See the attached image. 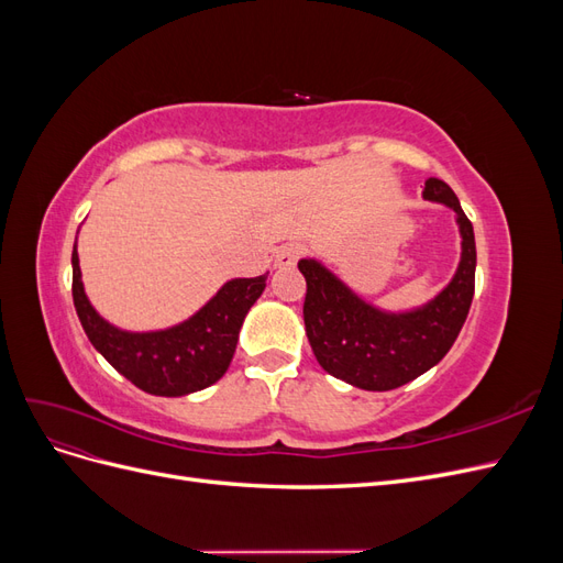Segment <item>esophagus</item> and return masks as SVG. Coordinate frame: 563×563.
I'll return each instance as SVG.
<instances>
[{"mask_svg":"<svg viewBox=\"0 0 563 563\" xmlns=\"http://www.w3.org/2000/svg\"><path fill=\"white\" fill-rule=\"evenodd\" d=\"M300 255H302V249L296 246V244L282 246L279 253H277V258H275V267H279V269H291V267L298 263Z\"/></svg>","mask_w":563,"mask_h":563,"instance_id":"1","label":"esophagus"}]
</instances>
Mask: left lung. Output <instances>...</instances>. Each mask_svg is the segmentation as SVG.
Segmentation results:
<instances>
[{
	"label": "left lung",
	"instance_id": "1",
	"mask_svg": "<svg viewBox=\"0 0 563 563\" xmlns=\"http://www.w3.org/2000/svg\"><path fill=\"white\" fill-rule=\"evenodd\" d=\"M422 199L444 203L455 213L463 242L453 279L420 308L380 310L354 294L323 263L314 258L298 263L308 282L302 305L305 333L317 362L333 378L360 389H395L437 366L453 347L470 312L476 269L472 223L444 180H424Z\"/></svg>",
	"mask_w": 563,
	"mask_h": 563
}]
</instances>
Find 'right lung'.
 Listing matches in <instances>:
<instances>
[{
  "label": "right lung",
  "mask_w": 563,
  "mask_h": 563,
  "mask_svg": "<svg viewBox=\"0 0 563 563\" xmlns=\"http://www.w3.org/2000/svg\"><path fill=\"white\" fill-rule=\"evenodd\" d=\"M267 275L230 279L220 291L172 329L122 331L96 312L84 294L77 242L73 249V300L91 345L126 380L155 397H185L225 376L244 317L265 291Z\"/></svg>",
  "instance_id": "1"
}]
</instances>
